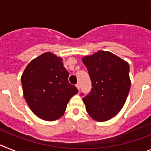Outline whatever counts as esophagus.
<instances>
[{
  "instance_id": "esophagus-1",
  "label": "esophagus",
  "mask_w": 151,
  "mask_h": 151,
  "mask_svg": "<svg viewBox=\"0 0 151 151\" xmlns=\"http://www.w3.org/2000/svg\"><path fill=\"white\" fill-rule=\"evenodd\" d=\"M76 86H77V88L78 89V90H80V89H81V84H80V83H77V84H76Z\"/></svg>"
}]
</instances>
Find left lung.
Listing matches in <instances>:
<instances>
[{
    "label": "left lung",
    "instance_id": "obj_1",
    "mask_svg": "<svg viewBox=\"0 0 151 151\" xmlns=\"http://www.w3.org/2000/svg\"><path fill=\"white\" fill-rule=\"evenodd\" d=\"M82 61L93 86L83 99L86 112L96 121H108L119 113L128 97L131 87L129 65L107 51L84 56Z\"/></svg>",
    "mask_w": 151,
    "mask_h": 151
}]
</instances>
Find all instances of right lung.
I'll use <instances>...</instances> for the list:
<instances>
[{
	"instance_id": "1",
	"label": "right lung",
	"mask_w": 151,
	"mask_h": 151,
	"mask_svg": "<svg viewBox=\"0 0 151 151\" xmlns=\"http://www.w3.org/2000/svg\"><path fill=\"white\" fill-rule=\"evenodd\" d=\"M68 77L62 58L52 52L42 54L26 67L21 76L23 96L39 119L55 121L64 115L70 98L78 92Z\"/></svg>"
}]
</instances>
